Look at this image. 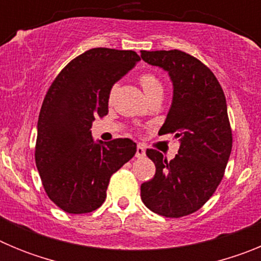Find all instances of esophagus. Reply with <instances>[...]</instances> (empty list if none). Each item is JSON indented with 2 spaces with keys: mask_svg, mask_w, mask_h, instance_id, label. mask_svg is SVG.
I'll return each instance as SVG.
<instances>
[{
  "mask_svg": "<svg viewBox=\"0 0 261 261\" xmlns=\"http://www.w3.org/2000/svg\"><path fill=\"white\" fill-rule=\"evenodd\" d=\"M145 147L141 146V145H137V150H136V156L137 158H144L145 156Z\"/></svg>",
  "mask_w": 261,
  "mask_h": 261,
  "instance_id": "1",
  "label": "esophagus"
}]
</instances>
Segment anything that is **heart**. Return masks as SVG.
<instances>
[{
    "label": "heart",
    "mask_w": 261,
    "mask_h": 261,
    "mask_svg": "<svg viewBox=\"0 0 261 261\" xmlns=\"http://www.w3.org/2000/svg\"><path fill=\"white\" fill-rule=\"evenodd\" d=\"M138 81H140V85L144 89L145 94H146L147 98H150V96L155 95L158 93H162L163 91V86L162 82L156 77L155 74L153 73H144L138 77ZM115 90H116V86H112L110 90V99L114 98Z\"/></svg>",
    "instance_id": "obj_1"
}]
</instances>
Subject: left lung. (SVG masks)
I'll return each mask as SVG.
<instances>
[{
  "mask_svg": "<svg viewBox=\"0 0 261 261\" xmlns=\"http://www.w3.org/2000/svg\"><path fill=\"white\" fill-rule=\"evenodd\" d=\"M141 57L170 75L174 95L159 135L180 140L171 161L146 150L156 170L141 184V199L154 213L179 218L199 211L222 180L232 147L226 98L211 69L188 53L141 50Z\"/></svg>",
  "mask_w": 261,
  "mask_h": 261,
  "instance_id": "8db88e82",
  "label": "left lung"
}]
</instances>
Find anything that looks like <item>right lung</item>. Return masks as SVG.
Wrapping results in <instances>:
<instances>
[{"mask_svg": "<svg viewBox=\"0 0 261 261\" xmlns=\"http://www.w3.org/2000/svg\"><path fill=\"white\" fill-rule=\"evenodd\" d=\"M135 50L93 48L71 60L48 89L38 120L35 162L48 197L66 213L98 209L107 187L137 150L129 138L94 141L111 87L140 61Z\"/></svg>", "mask_w": 261, "mask_h": 261, "instance_id": "right-lung-1", "label": "right lung"}]
</instances>
